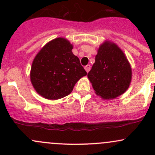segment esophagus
I'll return each instance as SVG.
<instances>
[{
	"mask_svg": "<svg viewBox=\"0 0 155 155\" xmlns=\"http://www.w3.org/2000/svg\"><path fill=\"white\" fill-rule=\"evenodd\" d=\"M85 70H86L87 73H88L89 70H91V65H90V64H87V66H85Z\"/></svg>",
	"mask_w": 155,
	"mask_h": 155,
	"instance_id": "esophagus-1",
	"label": "esophagus"
}]
</instances>
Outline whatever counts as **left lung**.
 <instances>
[{
    "label": "left lung",
    "instance_id": "left-lung-1",
    "mask_svg": "<svg viewBox=\"0 0 155 155\" xmlns=\"http://www.w3.org/2000/svg\"><path fill=\"white\" fill-rule=\"evenodd\" d=\"M131 77L130 64L121 48L109 41L101 45L87 73L95 93L104 99H114L127 90Z\"/></svg>",
    "mask_w": 155,
    "mask_h": 155
}]
</instances>
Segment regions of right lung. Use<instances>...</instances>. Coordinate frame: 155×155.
Masks as SVG:
<instances>
[{
  "label": "right lung",
  "mask_w": 155,
  "mask_h": 155,
  "mask_svg": "<svg viewBox=\"0 0 155 155\" xmlns=\"http://www.w3.org/2000/svg\"><path fill=\"white\" fill-rule=\"evenodd\" d=\"M73 45L58 37L45 45L34 58L31 69V83L36 91L48 100L68 96L76 82L87 75Z\"/></svg>",
  "instance_id": "add662e5"
}]
</instances>
